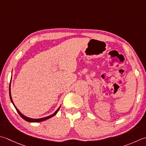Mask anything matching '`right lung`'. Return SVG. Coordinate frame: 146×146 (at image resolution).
<instances>
[{
  "instance_id": "add662e5",
  "label": "right lung",
  "mask_w": 146,
  "mask_h": 146,
  "mask_svg": "<svg viewBox=\"0 0 146 146\" xmlns=\"http://www.w3.org/2000/svg\"><path fill=\"white\" fill-rule=\"evenodd\" d=\"M11 82H10V85H9V97H10V99H11V101L12 102V103H13V104L14 105V108H16V111H17V112L18 113V114L19 115L21 116V118H23V119H24L25 121H28V122H32V123H35V122H40V121H45V120H47V119H49L50 118H51V117H52V116H54V115H56V114H57V113L58 112V111H59V110L60 109V106L58 110H56V111L54 113H53L52 115H50V116H46V117H44V118H38V119H34V118H29V117H27V116H25V115H23V114L20 112V111L18 110V108H17L16 107V106L14 105V102H13V99H12V97H11Z\"/></svg>"
}]
</instances>
